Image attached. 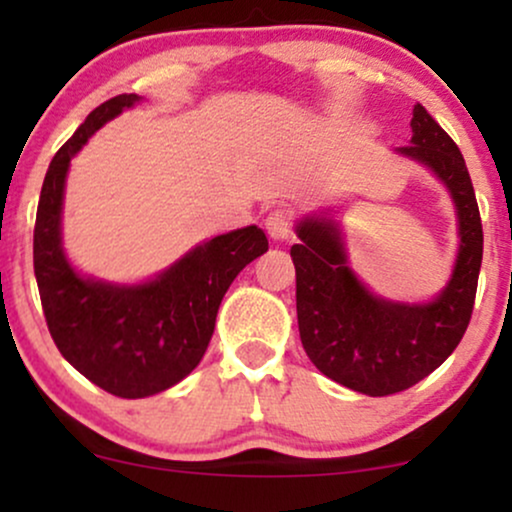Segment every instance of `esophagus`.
<instances>
[{
  "mask_svg": "<svg viewBox=\"0 0 512 512\" xmlns=\"http://www.w3.org/2000/svg\"><path fill=\"white\" fill-rule=\"evenodd\" d=\"M264 228H267L269 238L272 240H286L291 236V214L284 209H276L264 219Z\"/></svg>",
  "mask_w": 512,
  "mask_h": 512,
  "instance_id": "1",
  "label": "esophagus"
}]
</instances>
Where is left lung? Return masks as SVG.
Returning a JSON list of instances; mask_svg holds the SVG:
<instances>
[{"label": "left lung", "instance_id": "8db88e82", "mask_svg": "<svg viewBox=\"0 0 512 512\" xmlns=\"http://www.w3.org/2000/svg\"><path fill=\"white\" fill-rule=\"evenodd\" d=\"M395 151L431 170L455 204L460 243L438 296L404 303L370 291L351 269L342 226L327 211L296 223L301 243L291 248L305 354L334 383L368 397L407 390L457 349L472 317L484 255L477 197L464 158L421 103L414 105L409 146Z\"/></svg>", "mask_w": 512, "mask_h": 512}]
</instances>
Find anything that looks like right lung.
Wrapping results in <instances>:
<instances>
[{
    "mask_svg": "<svg viewBox=\"0 0 512 512\" xmlns=\"http://www.w3.org/2000/svg\"><path fill=\"white\" fill-rule=\"evenodd\" d=\"M137 103V93L101 103L57 151L33 231L35 281L57 349L93 385L125 399L158 395L197 368L228 286L269 248L262 228L245 226L204 240L139 284L96 279L69 262L62 209L72 158L105 122Z\"/></svg>",
    "mask_w": 512,
    "mask_h": 512,
    "instance_id": "right-lung-1",
    "label": "right lung"
}]
</instances>
